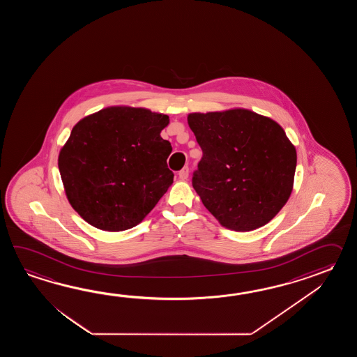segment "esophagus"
<instances>
[{
    "label": "esophagus",
    "instance_id": "34e87169",
    "mask_svg": "<svg viewBox=\"0 0 357 357\" xmlns=\"http://www.w3.org/2000/svg\"><path fill=\"white\" fill-rule=\"evenodd\" d=\"M178 177H180L181 180H186V178L189 177V167H188V166L182 168L181 171L178 172Z\"/></svg>",
    "mask_w": 357,
    "mask_h": 357
}]
</instances>
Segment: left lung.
<instances>
[{"label":"left lung","instance_id":"left-lung-1","mask_svg":"<svg viewBox=\"0 0 357 357\" xmlns=\"http://www.w3.org/2000/svg\"><path fill=\"white\" fill-rule=\"evenodd\" d=\"M203 151L192 186L223 227L245 232L273 220L294 188L297 154L284 130L250 109L190 114Z\"/></svg>","mask_w":357,"mask_h":357}]
</instances>
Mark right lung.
Returning a JSON list of instances; mask_svg holds the SVG:
<instances>
[{"instance_id":"obj_1","label":"right lung","mask_w":357,"mask_h":357,"mask_svg":"<svg viewBox=\"0 0 357 357\" xmlns=\"http://www.w3.org/2000/svg\"><path fill=\"white\" fill-rule=\"evenodd\" d=\"M167 114L108 107L73 128L59 155L68 203L89 225L119 232L135 227L174 182L171 143L160 137Z\"/></svg>"}]
</instances>
